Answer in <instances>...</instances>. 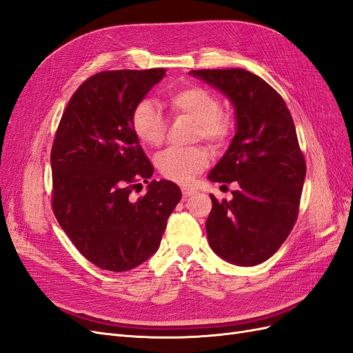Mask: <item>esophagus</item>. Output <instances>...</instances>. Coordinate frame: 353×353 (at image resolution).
Returning a JSON list of instances; mask_svg holds the SVG:
<instances>
[{
  "instance_id": "1",
  "label": "esophagus",
  "mask_w": 353,
  "mask_h": 353,
  "mask_svg": "<svg viewBox=\"0 0 353 353\" xmlns=\"http://www.w3.org/2000/svg\"><path fill=\"white\" fill-rule=\"evenodd\" d=\"M181 191H183V197H184V199H188V197L194 196V194L197 193V191H196L194 188L187 187V185H183V187H181Z\"/></svg>"
}]
</instances>
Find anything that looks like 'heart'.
<instances>
[{
	"instance_id": "1",
	"label": "heart",
	"mask_w": 353,
	"mask_h": 353,
	"mask_svg": "<svg viewBox=\"0 0 353 353\" xmlns=\"http://www.w3.org/2000/svg\"><path fill=\"white\" fill-rule=\"evenodd\" d=\"M169 109L178 114H185L196 122L194 137L203 138L213 145L227 140L231 123L221 112V100L210 90L200 85H183L166 94ZM135 135L148 145L157 147L163 143L166 121L152 100H141L132 113ZM209 157L201 147L168 148L157 157V168L165 178L175 183H190L203 168Z\"/></svg>"
}]
</instances>
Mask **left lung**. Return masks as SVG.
Returning <instances> with one entry per match:
<instances>
[{
    "mask_svg": "<svg viewBox=\"0 0 353 353\" xmlns=\"http://www.w3.org/2000/svg\"><path fill=\"white\" fill-rule=\"evenodd\" d=\"M234 105L236 135L210 170L212 183L237 181L232 200L212 199L208 240L219 258L253 266L270 259L290 234L306 165L281 95L244 69L191 70Z\"/></svg>",
    "mask_w": 353,
    "mask_h": 353,
    "instance_id": "8db88e82",
    "label": "left lung"
}]
</instances>
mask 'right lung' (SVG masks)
<instances>
[{"instance_id":"obj_1","label":"right lung","mask_w":353,"mask_h":353,"mask_svg":"<svg viewBox=\"0 0 353 353\" xmlns=\"http://www.w3.org/2000/svg\"><path fill=\"white\" fill-rule=\"evenodd\" d=\"M165 69L109 70L74 91L51 148L52 210L77 249L94 265L130 271L157 252L170 213L181 200L172 181H150L153 165L140 147L132 113L162 81Z\"/></svg>"}]
</instances>
